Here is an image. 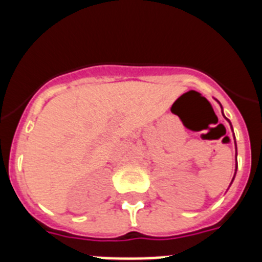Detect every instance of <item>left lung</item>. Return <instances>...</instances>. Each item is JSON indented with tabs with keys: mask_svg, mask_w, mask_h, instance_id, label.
<instances>
[{
	"mask_svg": "<svg viewBox=\"0 0 262 262\" xmlns=\"http://www.w3.org/2000/svg\"><path fill=\"white\" fill-rule=\"evenodd\" d=\"M217 103H219V105H221V102H219V101H217ZM221 107H222V105H221ZM222 110H223V107H222ZM222 114H223V111H222ZM223 117H224V114H223ZM224 118H226V117H224ZM226 120H227V122H228V123H230L231 129H232V133H233L232 124H231L230 119H227V118H226ZM233 138H235V135H233ZM235 145H236V142H235ZM236 169H237V149H236ZM236 169H235V174H233V178H235V176H236ZM233 178H232V181H233ZM232 181H231V184H232Z\"/></svg>",
	"mask_w": 262,
	"mask_h": 262,
	"instance_id": "obj_1",
	"label": "left lung"
}]
</instances>
